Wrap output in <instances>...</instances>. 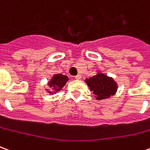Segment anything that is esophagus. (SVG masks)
Segmentation results:
<instances>
[{
	"instance_id": "obj_1",
	"label": "esophagus",
	"mask_w": 150,
	"mask_h": 150,
	"mask_svg": "<svg viewBox=\"0 0 150 150\" xmlns=\"http://www.w3.org/2000/svg\"><path fill=\"white\" fill-rule=\"evenodd\" d=\"M75 78L76 79H81V75H76V76H75Z\"/></svg>"
}]
</instances>
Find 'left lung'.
Returning <instances> with one entry per match:
<instances>
[{
  "instance_id": "8db88e82",
  "label": "left lung",
  "mask_w": 150,
  "mask_h": 150,
  "mask_svg": "<svg viewBox=\"0 0 150 150\" xmlns=\"http://www.w3.org/2000/svg\"><path fill=\"white\" fill-rule=\"evenodd\" d=\"M85 82L93 91V94L96 96L98 100L109 98L115 94L117 90V84L113 79L103 73H98L91 78L86 79Z\"/></svg>"
}]
</instances>
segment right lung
I'll return each instance as SVG.
<instances>
[{"instance_id":"add662e5","label":"right lung","mask_w":150,"mask_h":150,"mask_svg":"<svg viewBox=\"0 0 150 150\" xmlns=\"http://www.w3.org/2000/svg\"><path fill=\"white\" fill-rule=\"evenodd\" d=\"M67 81H68V78H67V75H61V74L54 75L53 76V78L51 79V80L50 81L49 83H48L50 88H52L54 91L51 92V91H49L48 92L51 94V93H54V92L60 91Z\"/></svg>"}]
</instances>
